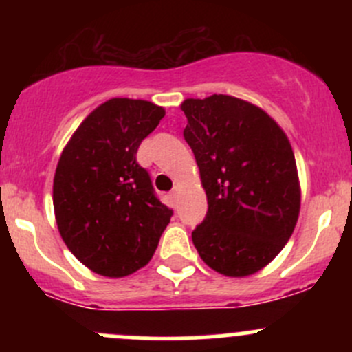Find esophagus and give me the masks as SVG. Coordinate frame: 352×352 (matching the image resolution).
Masks as SVG:
<instances>
[{
  "label": "esophagus",
  "mask_w": 352,
  "mask_h": 352,
  "mask_svg": "<svg viewBox=\"0 0 352 352\" xmlns=\"http://www.w3.org/2000/svg\"><path fill=\"white\" fill-rule=\"evenodd\" d=\"M170 197H172L173 201H177V197H179V189H177V187H173L172 192H170Z\"/></svg>",
  "instance_id": "34e87169"
}]
</instances>
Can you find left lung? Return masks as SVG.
Wrapping results in <instances>:
<instances>
[{
    "label": "left lung",
    "instance_id": "8db88e82",
    "mask_svg": "<svg viewBox=\"0 0 352 352\" xmlns=\"http://www.w3.org/2000/svg\"><path fill=\"white\" fill-rule=\"evenodd\" d=\"M182 110L208 196L192 242L214 271L254 274L283 250L300 214L289 141L264 110L230 95L187 98Z\"/></svg>",
    "mask_w": 352,
    "mask_h": 352
}]
</instances>
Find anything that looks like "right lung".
I'll return each instance as SVG.
<instances>
[{
  "label": "right lung",
  "mask_w": 352,
  "mask_h": 352,
  "mask_svg": "<svg viewBox=\"0 0 352 352\" xmlns=\"http://www.w3.org/2000/svg\"><path fill=\"white\" fill-rule=\"evenodd\" d=\"M163 116L151 102L112 98L81 122L59 158L52 187L59 233L97 274L122 278L146 265L172 218L136 162Z\"/></svg>",
  "instance_id": "1"
}]
</instances>
